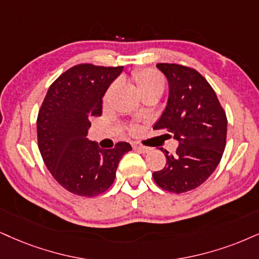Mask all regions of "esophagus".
Segmentation results:
<instances>
[{
    "label": "esophagus",
    "instance_id": "esophagus-1",
    "mask_svg": "<svg viewBox=\"0 0 259 259\" xmlns=\"http://www.w3.org/2000/svg\"><path fill=\"white\" fill-rule=\"evenodd\" d=\"M132 146H133V149L137 150V151L143 152V154H146V152L150 151V148H148V146L142 145L140 143H133Z\"/></svg>",
    "mask_w": 259,
    "mask_h": 259
}]
</instances>
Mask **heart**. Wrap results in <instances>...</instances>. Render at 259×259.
I'll use <instances>...</instances> for the list:
<instances>
[{"mask_svg": "<svg viewBox=\"0 0 259 259\" xmlns=\"http://www.w3.org/2000/svg\"><path fill=\"white\" fill-rule=\"evenodd\" d=\"M132 80L135 81V84L138 89L139 94L142 95L143 98L148 97V96L151 95H158L161 96L162 92L164 90V80L163 76L157 71L151 68H142L137 69L132 73ZM116 88V85L111 84L109 88L107 89V91L104 92L103 96V102L104 103H108L110 100L111 95ZM135 131V128H132Z\"/></svg>", "mask_w": 259, "mask_h": 259, "instance_id": "b5f03b06", "label": "heart"}]
</instances>
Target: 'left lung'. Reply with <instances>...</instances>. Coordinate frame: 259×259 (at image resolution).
I'll list each match as a JSON object with an SVG mask.
<instances>
[{
  "label": "left lung",
  "mask_w": 259,
  "mask_h": 259,
  "mask_svg": "<svg viewBox=\"0 0 259 259\" xmlns=\"http://www.w3.org/2000/svg\"><path fill=\"white\" fill-rule=\"evenodd\" d=\"M157 68L167 76L169 97L154 130L167 131L179 146L174 155L162 149L167 163L152 177L168 192L184 193L200 186L219 165L227 116L211 85L196 69L178 63H157Z\"/></svg>",
  "instance_id": "obj_1"
}]
</instances>
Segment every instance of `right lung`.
Instances as JSON below:
<instances>
[{"label": "right lung", "mask_w": 259, "mask_h": 259, "mask_svg": "<svg viewBox=\"0 0 259 259\" xmlns=\"http://www.w3.org/2000/svg\"><path fill=\"white\" fill-rule=\"evenodd\" d=\"M122 66L80 63L50 85L37 117L41 158L54 179L76 196L95 197L109 190L122 156L132 150L119 142L101 149L86 138L92 117L102 115V97Z\"/></svg>", "instance_id": "obj_1"}]
</instances>
